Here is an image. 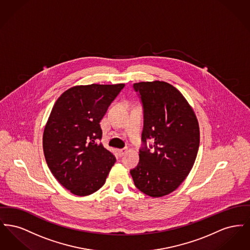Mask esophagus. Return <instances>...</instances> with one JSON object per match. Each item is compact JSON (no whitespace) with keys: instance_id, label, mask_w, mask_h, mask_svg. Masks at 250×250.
<instances>
[{"instance_id":"esophagus-1","label":"esophagus","mask_w":250,"mask_h":250,"mask_svg":"<svg viewBox=\"0 0 250 250\" xmlns=\"http://www.w3.org/2000/svg\"><path fill=\"white\" fill-rule=\"evenodd\" d=\"M126 152H127V149H126V148L119 149V150H118V155H119V156H123Z\"/></svg>"}]
</instances>
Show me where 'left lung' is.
I'll return each mask as SVG.
<instances>
[{
  "label": "left lung",
  "instance_id": "1",
  "mask_svg": "<svg viewBox=\"0 0 250 250\" xmlns=\"http://www.w3.org/2000/svg\"><path fill=\"white\" fill-rule=\"evenodd\" d=\"M133 87L143 102L144 147L131 176L144 194L163 197L176 190L190 172L200 146L199 122L188 100L171 84L155 81ZM147 139L154 143L155 152L146 149Z\"/></svg>",
  "mask_w": 250,
  "mask_h": 250
}]
</instances>
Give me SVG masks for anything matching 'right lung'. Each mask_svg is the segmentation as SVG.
I'll list each match as a JSON object with an SVG mask.
<instances>
[{"label":"right lung","instance_id":"obj_1","mask_svg":"<svg viewBox=\"0 0 250 250\" xmlns=\"http://www.w3.org/2000/svg\"><path fill=\"white\" fill-rule=\"evenodd\" d=\"M125 83L73 86L51 109L43 133V151L51 173L77 196H88L103 187L115 156L96 140L102 138L100 121Z\"/></svg>","mask_w":250,"mask_h":250}]
</instances>
